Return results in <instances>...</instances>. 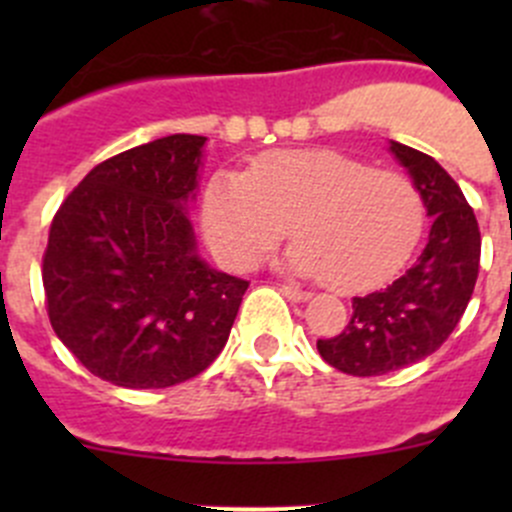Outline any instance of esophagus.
Here are the masks:
<instances>
[{"instance_id": "esophagus-1", "label": "esophagus", "mask_w": 512, "mask_h": 512, "mask_svg": "<svg viewBox=\"0 0 512 512\" xmlns=\"http://www.w3.org/2000/svg\"><path fill=\"white\" fill-rule=\"evenodd\" d=\"M280 292L285 294V297L289 299V302H307V299L312 297V294L304 292V289H299V287H289V285H282V287H280Z\"/></svg>"}]
</instances>
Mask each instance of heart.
<instances>
[{
	"mask_svg": "<svg viewBox=\"0 0 512 512\" xmlns=\"http://www.w3.org/2000/svg\"><path fill=\"white\" fill-rule=\"evenodd\" d=\"M292 225L285 270L329 287L366 289L394 277L426 225L418 185L337 151H277L245 173L223 170L203 195L210 250L230 270L255 267Z\"/></svg>",
	"mask_w": 512,
	"mask_h": 512,
	"instance_id": "obj_1",
	"label": "heart"
}]
</instances>
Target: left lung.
Segmentation results:
<instances>
[{"mask_svg":"<svg viewBox=\"0 0 512 512\" xmlns=\"http://www.w3.org/2000/svg\"><path fill=\"white\" fill-rule=\"evenodd\" d=\"M433 220L414 267L379 292L352 299L342 334L319 339L327 364L352 376H381L436 352L461 322L478 280L480 232L456 180L431 156L389 141Z\"/></svg>","mask_w":512,"mask_h":512,"instance_id":"left-lung-1","label":"left lung"}]
</instances>
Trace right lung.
<instances>
[{"label":"right lung","instance_id":"obj_1","mask_svg":"<svg viewBox=\"0 0 512 512\" xmlns=\"http://www.w3.org/2000/svg\"><path fill=\"white\" fill-rule=\"evenodd\" d=\"M205 143L175 133L103 160L54 215L41 267L49 322L98 379L175 386L230 337L247 282L198 255L188 218Z\"/></svg>","mask_w":512,"mask_h":512}]
</instances>
